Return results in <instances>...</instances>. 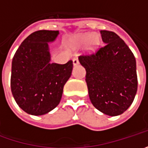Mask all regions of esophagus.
Returning a JSON list of instances; mask_svg holds the SVG:
<instances>
[{"instance_id":"34e87169","label":"esophagus","mask_w":148,"mask_h":148,"mask_svg":"<svg viewBox=\"0 0 148 148\" xmlns=\"http://www.w3.org/2000/svg\"><path fill=\"white\" fill-rule=\"evenodd\" d=\"M72 62H73V65L74 66L77 65V64L79 63V60H78V58H73V59H72Z\"/></svg>"}]
</instances>
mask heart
<instances>
[{"label": "heart", "instance_id": "obj_1", "mask_svg": "<svg viewBox=\"0 0 148 148\" xmlns=\"http://www.w3.org/2000/svg\"><path fill=\"white\" fill-rule=\"evenodd\" d=\"M72 43L75 47H81L86 43V49L90 51H93L96 49L99 43V38L96 34H78L73 38Z\"/></svg>", "mask_w": 148, "mask_h": 148}]
</instances>
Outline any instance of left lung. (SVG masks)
<instances>
[{
    "label": "left lung",
    "mask_w": 148,
    "mask_h": 148,
    "mask_svg": "<svg viewBox=\"0 0 148 148\" xmlns=\"http://www.w3.org/2000/svg\"><path fill=\"white\" fill-rule=\"evenodd\" d=\"M105 45L95 53L79 56L86 71V82L92 105L105 114L117 116L132 105L138 90L136 60L121 38L101 30Z\"/></svg>",
    "instance_id": "left-lung-1"
}]
</instances>
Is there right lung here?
Returning a JSON list of instances; mask_svg holds the SVG:
<instances>
[{
	"label": "right lung",
	"instance_id": "right-lung-1",
	"mask_svg": "<svg viewBox=\"0 0 148 148\" xmlns=\"http://www.w3.org/2000/svg\"><path fill=\"white\" fill-rule=\"evenodd\" d=\"M58 30H38L22 42L12 60L10 88L17 105L27 114L43 115L59 104L63 86L70 78L72 61L51 63L49 43Z\"/></svg>",
	"mask_w": 148,
	"mask_h": 148
}]
</instances>
